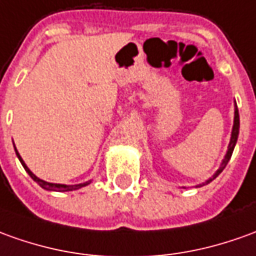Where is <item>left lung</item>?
Listing matches in <instances>:
<instances>
[{"label": "left lung", "mask_w": 256, "mask_h": 256, "mask_svg": "<svg viewBox=\"0 0 256 256\" xmlns=\"http://www.w3.org/2000/svg\"><path fill=\"white\" fill-rule=\"evenodd\" d=\"M238 132H240V114H238V108H237V104H236V100H234V122H232L230 144H228V146H227V152H226L224 158H223V160H222V163H220V167L218 168V170H216V172L213 174L210 178L206 180L205 184H209L210 181H213V180L219 176L220 172L224 170V167L227 166V163H228L230 158H232V150H234V148H236V144H237V139H238Z\"/></svg>", "instance_id": "obj_1"}]
</instances>
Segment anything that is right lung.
Returning <instances> with one entry per match:
<instances>
[{
	"label": "right lung",
	"instance_id": "obj_1",
	"mask_svg": "<svg viewBox=\"0 0 256 256\" xmlns=\"http://www.w3.org/2000/svg\"><path fill=\"white\" fill-rule=\"evenodd\" d=\"M15 148V146H14ZM15 152H16V156L18 158H19V162L22 163V166H24V168L26 170V172L29 174L32 177V180L33 181H36L37 184L40 185L43 190H46V191H57V192H66V191H75V190H79V188H82V186H86V185H89L92 182L90 181H86V182H80V184H74V185H66V184H54V182H47V181H44V180L38 178L36 174H33V172H30V168L26 166V163L24 162V158H20V154H19V152L16 150V148H15Z\"/></svg>",
	"mask_w": 256,
	"mask_h": 256
}]
</instances>
